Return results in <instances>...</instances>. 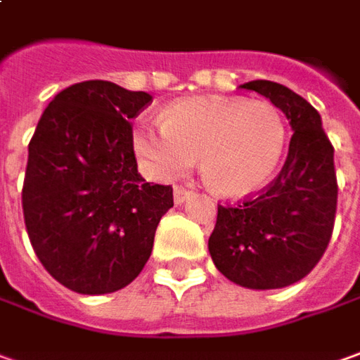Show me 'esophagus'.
I'll use <instances>...</instances> for the list:
<instances>
[{"label": "esophagus", "mask_w": 360, "mask_h": 360, "mask_svg": "<svg viewBox=\"0 0 360 360\" xmlns=\"http://www.w3.org/2000/svg\"><path fill=\"white\" fill-rule=\"evenodd\" d=\"M190 195H192L190 190H186V188H180V186H178V188H174V204L182 205Z\"/></svg>", "instance_id": "obj_1"}]
</instances>
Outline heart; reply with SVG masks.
Masks as SVG:
<instances>
[{"instance_id": "b5f03b06", "label": "heart", "mask_w": 360, "mask_h": 360, "mask_svg": "<svg viewBox=\"0 0 360 360\" xmlns=\"http://www.w3.org/2000/svg\"><path fill=\"white\" fill-rule=\"evenodd\" d=\"M162 127H141L133 148L156 180L184 176L200 156V174L213 194L245 198L278 170L288 143L286 121L270 101L200 96L162 111Z\"/></svg>"}]
</instances>
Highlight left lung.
Segmentation results:
<instances>
[{
    "instance_id": "1",
    "label": "left lung",
    "mask_w": 360,
    "mask_h": 360,
    "mask_svg": "<svg viewBox=\"0 0 360 360\" xmlns=\"http://www.w3.org/2000/svg\"><path fill=\"white\" fill-rule=\"evenodd\" d=\"M241 88L272 101L294 135L278 178L262 194L217 207L207 249L215 269L243 288H284L316 266L331 239L337 210L333 147L321 115L296 91L269 80Z\"/></svg>"
}]
</instances>
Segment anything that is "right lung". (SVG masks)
<instances>
[{
	"label": "right lung",
	"instance_id": "1",
	"mask_svg": "<svg viewBox=\"0 0 360 360\" xmlns=\"http://www.w3.org/2000/svg\"><path fill=\"white\" fill-rule=\"evenodd\" d=\"M147 91L88 80L58 91L29 143L27 233L46 272L72 292L125 288L147 264L170 186L139 174L131 119Z\"/></svg>",
	"mask_w": 360,
	"mask_h": 360
}]
</instances>
